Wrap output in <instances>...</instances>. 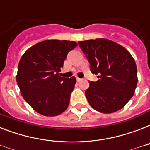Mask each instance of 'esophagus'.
Masks as SVG:
<instances>
[{"mask_svg":"<svg viewBox=\"0 0 150 150\" xmlns=\"http://www.w3.org/2000/svg\"><path fill=\"white\" fill-rule=\"evenodd\" d=\"M76 80H77V82H80V81L82 80V79H79V78H76Z\"/></svg>","mask_w":150,"mask_h":150,"instance_id":"1","label":"esophagus"}]
</instances>
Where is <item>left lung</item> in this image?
<instances>
[{
	"label": "left lung",
	"instance_id": "obj_1",
	"mask_svg": "<svg viewBox=\"0 0 150 150\" xmlns=\"http://www.w3.org/2000/svg\"><path fill=\"white\" fill-rule=\"evenodd\" d=\"M79 46L90 64L96 82L89 81L85 94L94 110L110 114L121 109L134 95L137 67L125 48L107 39L79 41Z\"/></svg>",
	"mask_w": 150,
	"mask_h": 150
}]
</instances>
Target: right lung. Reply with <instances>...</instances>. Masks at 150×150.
Here are the masks:
<instances>
[{
  "label": "right lung",
  "instance_id": "add662e5",
  "mask_svg": "<svg viewBox=\"0 0 150 150\" xmlns=\"http://www.w3.org/2000/svg\"><path fill=\"white\" fill-rule=\"evenodd\" d=\"M74 41L48 40L25 51L18 66L17 84L24 100L39 114L54 117L68 108L76 79L59 75Z\"/></svg>",
  "mask_w": 150,
  "mask_h": 150
}]
</instances>
